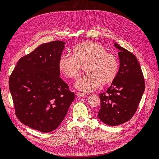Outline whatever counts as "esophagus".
Returning <instances> with one entry per match:
<instances>
[{
    "label": "esophagus",
    "mask_w": 159,
    "mask_h": 159,
    "mask_svg": "<svg viewBox=\"0 0 159 159\" xmlns=\"http://www.w3.org/2000/svg\"><path fill=\"white\" fill-rule=\"evenodd\" d=\"M76 95L78 96V98H82V97H84V96L85 95V94L83 93H80V92H77L76 93Z\"/></svg>",
    "instance_id": "obj_1"
}]
</instances>
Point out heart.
Masks as SVG:
<instances>
[{
    "mask_svg": "<svg viewBox=\"0 0 159 159\" xmlns=\"http://www.w3.org/2000/svg\"><path fill=\"white\" fill-rule=\"evenodd\" d=\"M85 66L87 72L75 83V87L84 92H90L100 84L107 85L117 78L119 63L117 57L107 52L99 43L88 41L75 45L72 55L64 54L58 61V67L66 77L75 79Z\"/></svg>",
    "mask_w": 159,
    "mask_h": 159,
    "instance_id": "b5f03b06",
    "label": "heart"
}]
</instances>
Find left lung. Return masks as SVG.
Returning a JSON list of instances; mask_svg holds the SVG:
<instances>
[{
	"label": "left lung",
	"mask_w": 159,
	"mask_h": 159,
	"mask_svg": "<svg viewBox=\"0 0 159 159\" xmlns=\"http://www.w3.org/2000/svg\"><path fill=\"white\" fill-rule=\"evenodd\" d=\"M119 50L120 66L117 78L106 92L99 94L98 118L107 125L116 126L131 119L135 113L145 88L140 64L133 54L114 43Z\"/></svg>",
	"instance_id": "left-lung-1"
}]
</instances>
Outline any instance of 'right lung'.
Here are the masks:
<instances>
[{"label": "right lung", "instance_id": "add662e5", "mask_svg": "<svg viewBox=\"0 0 159 159\" xmlns=\"http://www.w3.org/2000/svg\"><path fill=\"white\" fill-rule=\"evenodd\" d=\"M64 44L59 40L41 44L18 60L9 78L16 116L42 133L58 127L75 98L59 77L58 61Z\"/></svg>", "mask_w": 159, "mask_h": 159}]
</instances>
